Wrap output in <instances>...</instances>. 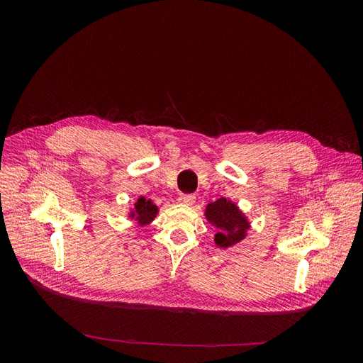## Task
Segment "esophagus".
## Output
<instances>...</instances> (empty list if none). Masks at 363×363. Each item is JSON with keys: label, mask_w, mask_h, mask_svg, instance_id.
I'll list each match as a JSON object with an SVG mask.
<instances>
[{"label": "esophagus", "mask_w": 363, "mask_h": 363, "mask_svg": "<svg viewBox=\"0 0 363 363\" xmlns=\"http://www.w3.org/2000/svg\"><path fill=\"white\" fill-rule=\"evenodd\" d=\"M179 201L183 204H194L195 203V195L194 194H180Z\"/></svg>", "instance_id": "obj_1"}]
</instances>
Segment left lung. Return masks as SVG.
I'll use <instances>...</instances> for the list:
<instances>
[{
	"label": "left lung",
	"mask_w": 363,
	"mask_h": 363,
	"mask_svg": "<svg viewBox=\"0 0 363 363\" xmlns=\"http://www.w3.org/2000/svg\"><path fill=\"white\" fill-rule=\"evenodd\" d=\"M206 218L212 223L218 232L215 235V244L227 248L245 238L250 223L238 206L225 199H219L211 203L206 208Z\"/></svg>",
	"instance_id": "obj_1"
}]
</instances>
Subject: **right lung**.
Returning a JSON list of instances; mask_svg holds the SVG:
<instances>
[{"label":"right lung","instance_id":"add662e5","mask_svg":"<svg viewBox=\"0 0 363 363\" xmlns=\"http://www.w3.org/2000/svg\"><path fill=\"white\" fill-rule=\"evenodd\" d=\"M156 215H157V206L152 204L151 200H145L144 196H140L135 206V211L131 212L130 216L136 218V221L140 225H144V224H148L150 221H152Z\"/></svg>","mask_w":363,"mask_h":363}]
</instances>
